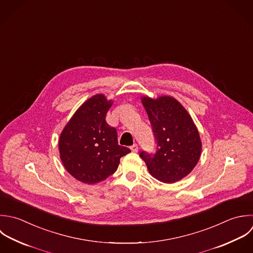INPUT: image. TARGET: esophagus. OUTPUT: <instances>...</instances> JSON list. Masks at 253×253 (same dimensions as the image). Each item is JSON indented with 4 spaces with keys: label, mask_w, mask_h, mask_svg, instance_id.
Listing matches in <instances>:
<instances>
[{
    "label": "esophagus",
    "mask_w": 253,
    "mask_h": 253,
    "mask_svg": "<svg viewBox=\"0 0 253 253\" xmlns=\"http://www.w3.org/2000/svg\"><path fill=\"white\" fill-rule=\"evenodd\" d=\"M130 149H131V151H132L133 153H137V152L139 151V147H138L137 144H134L133 146H131Z\"/></svg>",
    "instance_id": "obj_1"
}]
</instances>
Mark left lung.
<instances>
[{"label": "left lung", "instance_id": "8db88e82", "mask_svg": "<svg viewBox=\"0 0 253 253\" xmlns=\"http://www.w3.org/2000/svg\"><path fill=\"white\" fill-rule=\"evenodd\" d=\"M157 140L154 156L145 152L140 157L153 177L174 183L187 176L196 167L202 151L198 129L184 106L174 97L141 96Z\"/></svg>", "mask_w": 253, "mask_h": 253}]
</instances>
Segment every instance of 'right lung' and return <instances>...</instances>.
Listing matches in <instances>:
<instances>
[{
  "instance_id": "right-lung-1",
  "label": "right lung",
  "mask_w": 253,
  "mask_h": 253,
  "mask_svg": "<svg viewBox=\"0 0 253 253\" xmlns=\"http://www.w3.org/2000/svg\"><path fill=\"white\" fill-rule=\"evenodd\" d=\"M113 104L102 93L85 100L74 113L59 138L60 159L77 180L95 184L114 173L120 159L131 151L118 145L116 129L106 121Z\"/></svg>"
}]
</instances>
